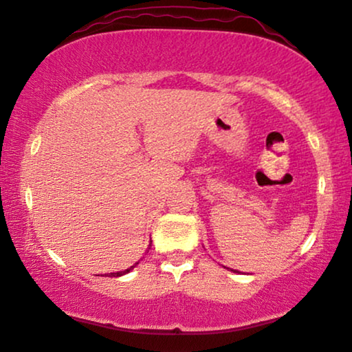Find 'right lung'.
<instances>
[{
  "label": "right lung",
  "instance_id": "right-lung-1",
  "mask_svg": "<svg viewBox=\"0 0 352 352\" xmlns=\"http://www.w3.org/2000/svg\"><path fill=\"white\" fill-rule=\"evenodd\" d=\"M151 247V245H150ZM138 263H135L133 266H131V268H127V270H124V271H118V273H110V274H105V276H108V277H120V276H124V274H127L129 271H132L133 268H135Z\"/></svg>",
  "mask_w": 352,
  "mask_h": 352
}]
</instances>
